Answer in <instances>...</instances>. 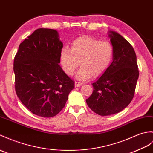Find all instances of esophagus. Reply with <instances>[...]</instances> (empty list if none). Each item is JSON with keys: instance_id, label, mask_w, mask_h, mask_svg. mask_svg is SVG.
<instances>
[{"instance_id": "34e87169", "label": "esophagus", "mask_w": 153, "mask_h": 153, "mask_svg": "<svg viewBox=\"0 0 153 153\" xmlns=\"http://www.w3.org/2000/svg\"><path fill=\"white\" fill-rule=\"evenodd\" d=\"M82 85H83V83H81V82H77V81H76V82H75V87H79Z\"/></svg>"}]
</instances>
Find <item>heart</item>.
<instances>
[{
  "mask_svg": "<svg viewBox=\"0 0 153 153\" xmlns=\"http://www.w3.org/2000/svg\"><path fill=\"white\" fill-rule=\"evenodd\" d=\"M114 54L111 42L100 41L90 36L77 38L71 44L70 49L62 48L60 52V62L62 70L68 75H72L79 65L76 77L79 80H85L92 76L98 77L108 69Z\"/></svg>",
  "mask_w": 153,
  "mask_h": 153,
  "instance_id": "b5f03b06",
  "label": "heart"
}]
</instances>
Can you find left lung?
I'll list each match as a JSON object with an SVG mask.
<instances>
[{"label":"left lung","instance_id":"left-lung-1","mask_svg":"<svg viewBox=\"0 0 153 153\" xmlns=\"http://www.w3.org/2000/svg\"><path fill=\"white\" fill-rule=\"evenodd\" d=\"M114 49L113 61L93 83V92L86 99L93 111L101 116L115 114L126 108L134 96L139 71L132 46L121 35L108 32Z\"/></svg>","mask_w":153,"mask_h":153}]
</instances>
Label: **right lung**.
I'll return each mask as SVG.
<instances>
[{
  "label": "right lung",
  "mask_w": 153,
  "mask_h": 153,
  "mask_svg": "<svg viewBox=\"0 0 153 153\" xmlns=\"http://www.w3.org/2000/svg\"><path fill=\"white\" fill-rule=\"evenodd\" d=\"M62 47L58 32L49 28H38L19 46L13 62L16 94L34 115H57L74 88L59 65Z\"/></svg>",
  "instance_id": "obj_1"
}]
</instances>
